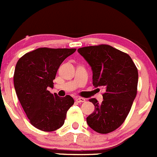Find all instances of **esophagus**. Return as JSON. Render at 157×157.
Returning a JSON list of instances; mask_svg holds the SVG:
<instances>
[{"label": "esophagus", "mask_w": 157, "mask_h": 157, "mask_svg": "<svg viewBox=\"0 0 157 157\" xmlns=\"http://www.w3.org/2000/svg\"><path fill=\"white\" fill-rule=\"evenodd\" d=\"M76 101L78 103H84L85 102V99L83 98H76Z\"/></svg>", "instance_id": "34e87169"}]
</instances>
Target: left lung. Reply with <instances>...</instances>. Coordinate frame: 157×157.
Segmentation results:
<instances>
[{"instance_id":"1","label":"left lung","mask_w":157,"mask_h":157,"mask_svg":"<svg viewBox=\"0 0 157 157\" xmlns=\"http://www.w3.org/2000/svg\"><path fill=\"white\" fill-rule=\"evenodd\" d=\"M78 52L91 67L94 86L106 89L101 103L89 100L95 109L87 123L98 133L113 132L125 120L137 95L138 69L128 54L110 45L84 47Z\"/></svg>"}]
</instances>
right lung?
<instances>
[{
    "label": "right lung",
    "mask_w": 157,
    "mask_h": 157,
    "mask_svg": "<svg viewBox=\"0 0 157 157\" xmlns=\"http://www.w3.org/2000/svg\"><path fill=\"white\" fill-rule=\"evenodd\" d=\"M75 48H40L19 58L13 82L16 93L30 123L39 130L53 132L65 122L68 109L74 104L69 95L51 94L59 66Z\"/></svg>",
    "instance_id": "obj_1"
}]
</instances>
